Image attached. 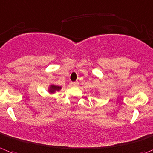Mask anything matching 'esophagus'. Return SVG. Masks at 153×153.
<instances>
[{
  "label": "esophagus",
  "instance_id": "esophagus-1",
  "mask_svg": "<svg viewBox=\"0 0 153 153\" xmlns=\"http://www.w3.org/2000/svg\"><path fill=\"white\" fill-rule=\"evenodd\" d=\"M70 84H71V86H73V87H76V86L79 85V82H71Z\"/></svg>",
  "mask_w": 153,
  "mask_h": 153
}]
</instances>
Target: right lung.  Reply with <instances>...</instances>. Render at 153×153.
Wrapping results in <instances>:
<instances>
[{"label": "right lung", "mask_w": 153, "mask_h": 153, "mask_svg": "<svg viewBox=\"0 0 153 153\" xmlns=\"http://www.w3.org/2000/svg\"><path fill=\"white\" fill-rule=\"evenodd\" d=\"M61 89V86H54V85H51V86H50V89H49V92H54L55 91H59Z\"/></svg>", "instance_id": "1"}]
</instances>
